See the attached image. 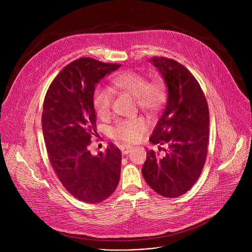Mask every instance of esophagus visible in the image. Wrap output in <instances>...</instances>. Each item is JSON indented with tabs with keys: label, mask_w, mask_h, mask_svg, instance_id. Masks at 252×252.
<instances>
[{
	"label": "esophagus",
	"mask_w": 252,
	"mask_h": 252,
	"mask_svg": "<svg viewBox=\"0 0 252 252\" xmlns=\"http://www.w3.org/2000/svg\"><path fill=\"white\" fill-rule=\"evenodd\" d=\"M131 150H132V148H131L130 146H127V145H123V146H121V151H122V154H123L124 156L127 155Z\"/></svg>",
	"instance_id": "1"
}]
</instances>
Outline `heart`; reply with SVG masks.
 Listing matches in <instances>:
<instances>
[{
	"label": "heart",
	"instance_id": "b5f03b06",
	"mask_svg": "<svg viewBox=\"0 0 252 252\" xmlns=\"http://www.w3.org/2000/svg\"><path fill=\"white\" fill-rule=\"evenodd\" d=\"M112 83L117 90L133 95L139 109L152 115L157 114L166 101V88L160 79L147 81V78L137 71L126 70L115 76ZM112 102L113 96L109 90L101 87L94 90L93 104L99 119H106L110 116ZM149 128L148 120L136 117L119 122L113 130V135L116 139L135 143L143 137Z\"/></svg>",
	"mask_w": 252,
	"mask_h": 252
}]
</instances>
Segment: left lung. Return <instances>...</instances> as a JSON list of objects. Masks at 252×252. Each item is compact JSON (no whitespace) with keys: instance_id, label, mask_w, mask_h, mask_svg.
I'll return each instance as SVG.
<instances>
[{"instance_id":"obj_1","label":"left lung","mask_w":252,"mask_h":252,"mask_svg":"<svg viewBox=\"0 0 252 252\" xmlns=\"http://www.w3.org/2000/svg\"><path fill=\"white\" fill-rule=\"evenodd\" d=\"M151 62L167 86V103L150 140L163 146L162 155L147 153L141 173L158 194L177 197L189 191L198 179L207 156L209 115L205 95L190 71L165 57Z\"/></svg>"}]
</instances>
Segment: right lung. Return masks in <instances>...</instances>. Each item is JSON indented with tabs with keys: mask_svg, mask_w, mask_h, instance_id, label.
I'll return each instance as SVG.
<instances>
[{
	"mask_svg": "<svg viewBox=\"0 0 252 252\" xmlns=\"http://www.w3.org/2000/svg\"><path fill=\"white\" fill-rule=\"evenodd\" d=\"M120 66L78 59L60 71L44 100L42 127L49 160L63 188L88 203L111 196L120 182L119 148L111 142L95 157L90 151L92 136L97 134L93 104L95 85Z\"/></svg>",
	"mask_w": 252,
	"mask_h": 252,
	"instance_id": "right-lung-1",
	"label": "right lung"
}]
</instances>
